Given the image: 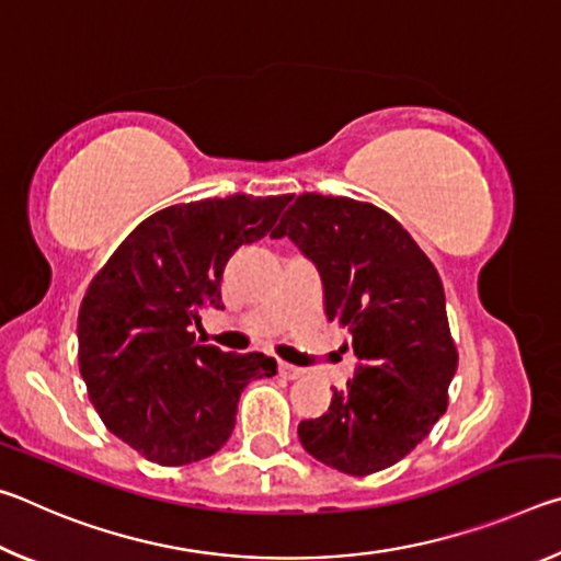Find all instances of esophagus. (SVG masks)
Listing matches in <instances>:
<instances>
[{"label": "esophagus", "instance_id": "esophagus-1", "mask_svg": "<svg viewBox=\"0 0 561 561\" xmlns=\"http://www.w3.org/2000/svg\"><path fill=\"white\" fill-rule=\"evenodd\" d=\"M279 374L284 376V378H299V376H304V368H299V366H291V364H284V360H279Z\"/></svg>", "mask_w": 561, "mask_h": 561}]
</instances>
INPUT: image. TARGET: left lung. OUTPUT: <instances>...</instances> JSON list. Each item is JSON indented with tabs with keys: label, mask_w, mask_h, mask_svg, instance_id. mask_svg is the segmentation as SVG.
Instances as JSON below:
<instances>
[{
	"label": "left lung",
	"mask_w": 561,
	"mask_h": 561,
	"mask_svg": "<svg viewBox=\"0 0 561 561\" xmlns=\"http://www.w3.org/2000/svg\"><path fill=\"white\" fill-rule=\"evenodd\" d=\"M272 237L314 264L360 360L329 411L299 423L304 450L346 474L391 468L438 423L458 368L438 270L401 222L351 197L304 193Z\"/></svg>",
	"instance_id": "8db88e82"
}]
</instances>
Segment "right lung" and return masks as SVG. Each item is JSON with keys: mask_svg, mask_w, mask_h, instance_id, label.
<instances>
[{"mask_svg": "<svg viewBox=\"0 0 561 561\" xmlns=\"http://www.w3.org/2000/svg\"><path fill=\"white\" fill-rule=\"evenodd\" d=\"M291 195L210 197L140 222L93 277L79 309V368L106 428L158 465L210 458L230 438L264 354L195 341L203 309H225L220 282L242 244L272 230Z\"/></svg>", "mask_w": 561, "mask_h": 561, "instance_id": "obj_1", "label": "right lung"}]
</instances>
